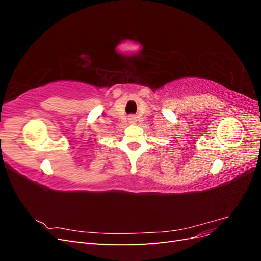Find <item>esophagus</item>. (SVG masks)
Listing matches in <instances>:
<instances>
[{
	"label": "esophagus",
	"mask_w": 261,
	"mask_h": 261,
	"mask_svg": "<svg viewBox=\"0 0 261 261\" xmlns=\"http://www.w3.org/2000/svg\"><path fill=\"white\" fill-rule=\"evenodd\" d=\"M128 121H129V123H135L136 122V117L135 116H129V118H128Z\"/></svg>",
	"instance_id": "obj_1"
}]
</instances>
